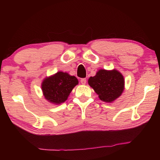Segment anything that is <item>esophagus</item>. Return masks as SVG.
Wrapping results in <instances>:
<instances>
[{"label":"esophagus","instance_id":"esophagus-1","mask_svg":"<svg viewBox=\"0 0 160 160\" xmlns=\"http://www.w3.org/2000/svg\"><path fill=\"white\" fill-rule=\"evenodd\" d=\"M80 82H81V84H82V85H85L87 82L86 78H82V79L80 80Z\"/></svg>","mask_w":160,"mask_h":160}]
</instances>
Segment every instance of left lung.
Masks as SVG:
<instances>
[{
	"mask_svg": "<svg viewBox=\"0 0 160 160\" xmlns=\"http://www.w3.org/2000/svg\"><path fill=\"white\" fill-rule=\"evenodd\" d=\"M88 83L102 101L112 102L121 96L124 89L123 75L118 70H99Z\"/></svg>",
	"mask_w": 160,
	"mask_h": 160,
	"instance_id": "1",
	"label": "left lung"
}]
</instances>
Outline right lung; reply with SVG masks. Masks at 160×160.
Returning a JSON list of instances; mask_svg holds the SVG:
<instances>
[{
  "mask_svg": "<svg viewBox=\"0 0 160 160\" xmlns=\"http://www.w3.org/2000/svg\"><path fill=\"white\" fill-rule=\"evenodd\" d=\"M78 84L75 76L67 72H58L43 81L42 88L46 99L54 104H61L68 99L72 89Z\"/></svg>",
  "mask_w": 160,
  "mask_h": 160,
  "instance_id": "1",
  "label": "right lung"
}]
</instances>
